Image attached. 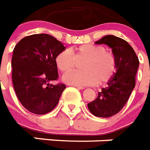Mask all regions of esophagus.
I'll list each match as a JSON object with an SVG mask.
<instances>
[{
	"instance_id": "1",
	"label": "esophagus",
	"mask_w": 150,
	"mask_h": 150,
	"mask_svg": "<svg viewBox=\"0 0 150 150\" xmlns=\"http://www.w3.org/2000/svg\"><path fill=\"white\" fill-rule=\"evenodd\" d=\"M74 87H76V88H77V89H79V90L84 89V87H81V86H76V85H74Z\"/></svg>"
}]
</instances>
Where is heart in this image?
Returning <instances> with one entry per match:
<instances>
[{"mask_svg":"<svg viewBox=\"0 0 150 150\" xmlns=\"http://www.w3.org/2000/svg\"><path fill=\"white\" fill-rule=\"evenodd\" d=\"M85 63L83 72H72L63 76L68 84L87 86L107 83L113 78L117 70V60L115 55L106 51L104 46L94 44H84L62 51L55 58L57 69L67 74L76 67V62Z\"/></svg>","mask_w":150,"mask_h":150,"instance_id":"obj_1","label":"heart"}]
</instances>
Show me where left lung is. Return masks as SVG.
I'll list each match as a JSON object with an SVG mask.
<instances>
[{"mask_svg": "<svg viewBox=\"0 0 150 150\" xmlns=\"http://www.w3.org/2000/svg\"><path fill=\"white\" fill-rule=\"evenodd\" d=\"M95 43L111 48L117 60V70L107 87L98 92L97 98L87 107L94 115L108 118L118 113L129 100L136 85L139 61L132 47L121 38L109 35Z\"/></svg>", "mask_w": 150, "mask_h": 150, "instance_id": "left-lung-1", "label": "left lung"}]
</instances>
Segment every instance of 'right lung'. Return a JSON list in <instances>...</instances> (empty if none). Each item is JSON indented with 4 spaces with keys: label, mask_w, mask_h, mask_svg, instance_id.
<instances>
[{
    "label": "right lung",
    "mask_w": 150,
    "mask_h": 150,
    "mask_svg": "<svg viewBox=\"0 0 150 150\" xmlns=\"http://www.w3.org/2000/svg\"><path fill=\"white\" fill-rule=\"evenodd\" d=\"M66 50L61 42L48 34L28 35L13 51L11 67L14 91L28 111L49 113L56 107L66 85L50 84L59 77L55 58Z\"/></svg>",
    "instance_id": "right-lung-1"
}]
</instances>
